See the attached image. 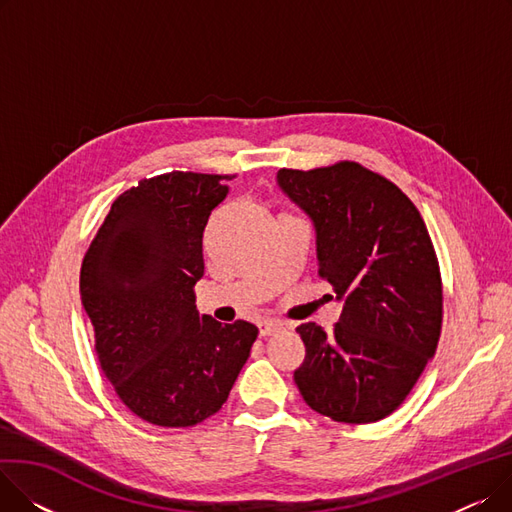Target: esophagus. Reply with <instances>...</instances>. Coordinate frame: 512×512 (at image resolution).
I'll return each instance as SVG.
<instances>
[{
	"mask_svg": "<svg viewBox=\"0 0 512 512\" xmlns=\"http://www.w3.org/2000/svg\"><path fill=\"white\" fill-rule=\"evenodd\" d=\"M280 330H284V324H280V321H261V324H259V336L261 338L274 336Z\"/></svg>",
	"mask_w": 512,
	"mask_h": 512,
	"instance_id": "obj_1",
	"label": "esophagus"
}]
</instances>
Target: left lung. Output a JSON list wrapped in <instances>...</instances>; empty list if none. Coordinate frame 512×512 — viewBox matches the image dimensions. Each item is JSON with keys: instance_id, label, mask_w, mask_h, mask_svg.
Segmentation results:
<instances>
[{"instance_id": "8db88e82", "label": "left lung", "mask_w": 512, "mask_h": 512, "mask_svg": "<svg viewBox=\"0 0 512 512\" xmlns=\"http://www.w3.org/2000/svg\"><path fill=\"white\" fill-rule=\"evenodd\" d=\"M278 184L313 220L319 276L344 301L330 334L313 321L297 328L305 361L294 382L319 415L380 421L438 348L444 297L434 242L413 201L357 161L282 168Z\"/></svg>"}]
</instances>
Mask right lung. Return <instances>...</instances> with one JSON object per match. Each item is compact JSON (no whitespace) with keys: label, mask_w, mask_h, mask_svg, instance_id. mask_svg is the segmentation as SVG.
Segmentation results:
<instances>
[{"label":"right lung","mask_w":512,"mask_h":512,"mask_svg":"<svg viewBox=\"0 0 512 512\" xmlns=\"http://www.w3.org/2000/svg\"><path fill=\"white\" fill-rule=\"evenodd\" d=\"M232 176L168 172L128 188L80 267L101 371L124 405L159 427L218 413L259 330L199 317L203 230Z\"/></svg>","instance_id":"add662e5"}]
</instances>
